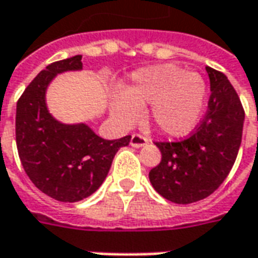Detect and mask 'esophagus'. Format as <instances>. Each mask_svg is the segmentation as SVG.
Returning a JSON list of instances; mask_svg holds the SVG:
<instances>
[{
    "label": "esophagus",
    "instance_id": "1",
    "mask_svg": "<svg viewBox=\"0 0 258 258\" xmlns=\"http://www.w3.org/2000/svg\"><path fill=\"white\" fill-rule=\"evenodd\" d=\"M146 143H147L146 136H143V135H140V133H133L132 139H131V145H132L133 147H142V146H145Z\"/></svg>",
    "mask_w": 258,
    "mask_h": 258
}]
</instances>
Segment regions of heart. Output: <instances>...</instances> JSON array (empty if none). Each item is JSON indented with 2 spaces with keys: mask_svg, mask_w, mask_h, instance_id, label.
Here are the masks:
<instances>
[{
  "mask_svg": "<svg viewBox=\"0 0 258 258\" xmlns=\"http://www.w3.org/2000/svg\"><path fill=\"white\" fill-rule=\"evenodd\" d=\"M205 91V83L198 74L175 64L154 66L135 74L127 94L115 101L113 112L129 123L138 119L140 106L153 105V119L160 131L182 136L198 123Z\"/></svg>",
  "mask_w": 258,
  "mask_h": 258,
  "instance_id": "obj_1",
  "label": "heart"
}]
</instances>
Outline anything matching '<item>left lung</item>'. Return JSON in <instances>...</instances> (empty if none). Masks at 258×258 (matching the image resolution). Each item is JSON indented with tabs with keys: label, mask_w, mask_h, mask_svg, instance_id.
<instances>
[{
	"label": "left lung",
	"mask_w": 258,
	"mask_h": 258,
	"mask_svg": "<svg viewBox=\"0 0 258 258\" xmlns=\"http://www.w3.org/2000/svg\"><path fill=\"white\" fill-rule=\"evenodd\" d=\"M211 97L202 120L185 139L156 142L161 161L149 178L174 204H192L215 192L233 167L241 143L244 109L223 73L207 67Z\"/></svg>",
	"instance_id": "1"
}]
</instances>
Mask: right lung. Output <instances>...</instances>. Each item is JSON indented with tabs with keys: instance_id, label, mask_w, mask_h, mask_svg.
I'll return each instance as SVG.
<instances>
[{
	"instance_id": "add662e5",
	"label": "right lung",
	"mask_w": 258,
	"mask_h": 258,
	"mask_svg": "<svg viewBox=\"0 0 258 258\" xmlns=\"http://www.w3.org/2000/svg\"><path fill=\"white\" fill-rule=\"evenodd\" d=\"M83 69L81 56L58 60L37 74L17 102L15 138L25 173L37 189L61 202H77L98 189L131 136L105 140L84 123L63 125L47 112L46 88L56 74Z\"/></svg>"
}]
</instances>
